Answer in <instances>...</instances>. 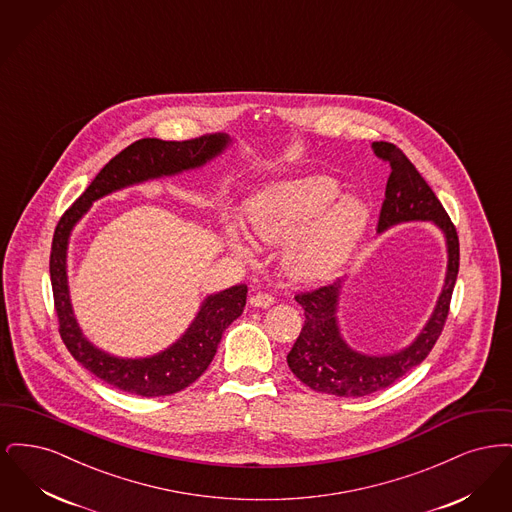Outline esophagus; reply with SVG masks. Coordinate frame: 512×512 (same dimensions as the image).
Segmentation results:
<instances>
[{
	"label": "esophagus",
	"mask_w": 512,
	"mask_h": 512,
	"mask_svg": "<svg viewBox=\"0 0 512 512\" xmlns=\"http://www.w3.org/2000/svg\"><path fill=\"white\" fill-rule=\"evenodd\" d=\"M249 305H251V307H257V309H267L270 305H274V297L268 295V293H255V295L249 299Z\"/></svg>",
	"instance_id": "obj_1"
}]
</instances>
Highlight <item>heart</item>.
<instances>
[{
  "instance_id": "heart-1",
  "label": "heart",
  "mask_w": 512,
  "mask_h": 512,
  "mask_svg": "<svg viewBox=\"0 0 512 512\" xmlns=\"http://www.w3.org/2000/svg\"><path fill=\"white\" fill-rule=\"evenodd\" d=\"M340 194L338 182L328 176L276 182L247 199L245 228L261 244L282 245L280 267L292 280H326L347 261L368 222L365 201ZM220 236L234 257H253L232 220H222Z\"/></svg>"
}]
</instances>
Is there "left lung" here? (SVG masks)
I'll return each mask as SVG.
<instances>
[{"label": "left lung", "mask_w": 512, "mask_h": 512, "mask_svg": "<svg viewBox=\"0 0 512 512\" xmlns=\"http://www.w3.org/2000/svg\"><path fill=\"white\" fill-rule=\"evenodd\" d=\"M372 147L391 169L376 232L384 234L407 222H430L445 240L447 267L426 324L409 345L391 353H366L345 340L338 317L343 278L315 292L295 295V301L305 309V324L288 353V366L311 390L338 397H363L386 390L428 357L443 330L459 274L457 230L432 188L401 149L388 142H374Z\"/></svg>", "instance_id": "1"}]
</instances>
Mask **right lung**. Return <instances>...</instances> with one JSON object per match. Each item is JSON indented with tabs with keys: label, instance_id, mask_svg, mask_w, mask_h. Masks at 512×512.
<instances>
[{
	"label": "right lung",
	"instance_id": "obj_1",
	"mask_svg": "<svg viewBox=\"0 0 512 512\" xmlns=\"http://www.w3.org/2000/svg\"><path fill=\"white\" fill-rule=\"evenodd\" d=\"M232 144L234 138L224 132L205 134L186 142H165L157 138L138 140L122 149L99 171L86 192L59 220L49 257L59 332L74 359L105 384L142 397L171 395L194 384L211 365L224 330L244 313L247 288L240 284L209 293L184 334L163 351L147 357H117L88 340L74 315L67 263L74 226L101 197L151 180L197 171L215 161Z\"/></svg>",
	"mask_w": 512,
	"mask_h": 512
}]
</instances>
